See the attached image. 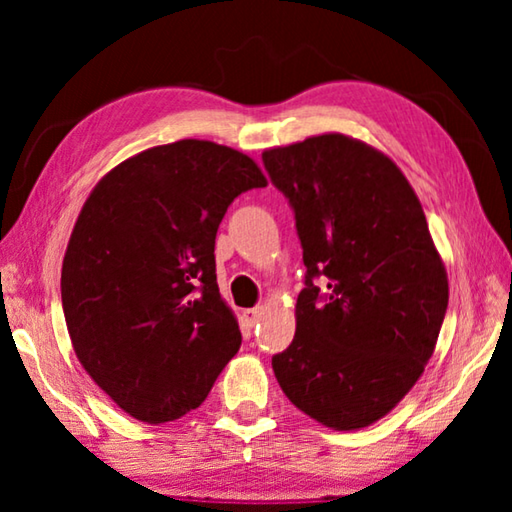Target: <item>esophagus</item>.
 I'll return each instance as SVG.
<instances>
[{"label":"esophagus","instance_id":"34e87169","mask_svg":"<svg viewBox=\"0 0 512 512\" xmlns=\"http://www.w3.org/2000/svg\"><path fill=\"white\" fill-rule=\"evenodd\" d=\"M264 316V309L262 307H253V309H246L244 311V320L248 325H255V323H259V318Z\"/></svg>","mask_w":512,"mask_h":512}]
</instances>
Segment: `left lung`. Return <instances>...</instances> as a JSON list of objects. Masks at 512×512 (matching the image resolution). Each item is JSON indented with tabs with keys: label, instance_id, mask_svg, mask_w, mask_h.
Masks as SVG:
<instances>
[{
	"label": "left lung",
	"instance_id": "1",
	"mask_svg": "<svg viewBox=\"0 0 512 512\" xmlns=\"http://www.w3.org/2000/svg\"><path fill=\"white\" fill-rule=\"evenodd\" d=\"M262 160L296 212L307 266L296 336L273 357L277 384L325 427L363 429L431 359L449 302L445 264L409 180L366 142L325 133Z\"/></svg>",
	"mask_w": 512,
	"mask_h": 512
}]
</instances>
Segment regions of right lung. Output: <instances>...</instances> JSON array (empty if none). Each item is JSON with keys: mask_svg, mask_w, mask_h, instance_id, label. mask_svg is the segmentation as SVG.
Returning <instances> with one entry per match:
<instances>
[{"mask_svg": "<svg viewBox=\"0 0 512 512\" xmlns=\"http://www.w3.org/2000/svg\"><path fill=\"white\" fill-rule=\"evenodd\" d=\"M266 185L246 153L180 140L117 164L90 192L60 273L65 323L85 372L135 420L201 406L237 354L214 239L228 205Z\"/></svg>", "mask_w": 512, "mask_h": 512, "instance_id": "obj_1", "label": "right lung"}]
</instances>
